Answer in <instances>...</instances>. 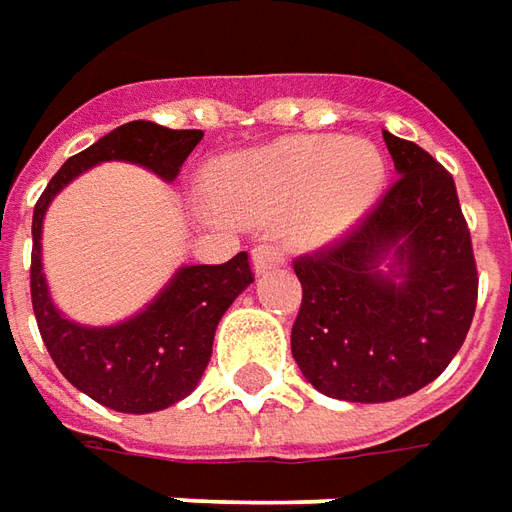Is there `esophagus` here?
Returning a JSON list of instances; mask_svg holds the SVG:
<instances>
[{"label": "esophagus", "instance_id": "esophagus-1", "mask_svg": "<svg viewBox=\"0 0 512 512\" xmlns=\"http://www.w3.org/2000/svg\"><path fill=\"white\" fill-rule=\"evenodd\" d=\"M284 264V253L273 245H259L253 248V270L256 273H264V270H273V267H281Z\"/></svg>", "mask_w": 512, "mask_h": 512}]
</instances>
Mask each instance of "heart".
<instances>
[{
  "label": "heart",
  "instance_id": "obj_1",
  "mask_svg": "<svg viewBox=\"0 0 512 512\" xmlns=\"http://www.w3.org/2000/svg\"><path fill=\"white\" fill-rule=\"evenodd\" d=\"M386 183V160L369 140L293 137L219 160L208 174L216 211L239 222L273 225L321 245L349 231Z\"/></svg>",
  "mask_w": 512,
  "mask_h": 512
}]
</instances>
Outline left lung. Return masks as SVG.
<instances>
[{
    "label": "left lung",
    "instance_id": "1",
    "mask_svg": "<svg viewBox=\"0 0 512 512\" xmlns=\"http://www.w3.org/2000/svg\"><path fill=\"white\" fill-rule=\"evenodd\" d=\"M383 140L392 188L338 242L293 262L304 290L293 358L318 392L349 403H389L440 377L479 293L454 177L417 143Z\"/></svg>",
    "mask_w": 512,
    "mask_h": 512
}]
</instances>
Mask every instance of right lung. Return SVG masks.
Wrapping results in <instances>:
<instances>
[{
    "label": "right lung",
    "mask_w": 512,
    "mask_h": 512,
    "mask_svg": "<svg viewBox=\"0 0 512 512\" xmlns=\"http://www.w3.org/2000/svg\"><path fill=\"white\" fill-rule=\"evenodd\" d=\"M200 140V129H166L152 120L123 123L72 154L33 208L30 298L41 341L78 392L123 414L163 411L197 389L219 318L253 281L248 253L242 250L225 264L180 267L146 310L112 327H84L61 315L47 290L41 270L44 214L64 185L106 160L137 163L171 183Z\"/></svg>",
    "instance_id": "right-lung-1"
}]
</instances>
